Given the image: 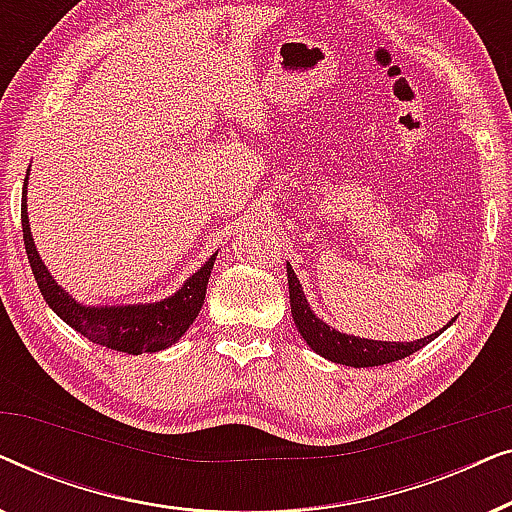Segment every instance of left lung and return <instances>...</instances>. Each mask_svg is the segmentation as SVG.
Instances as JSON below:
<instances>
[{
	"mask_svg": "<svg viewBox=\"0 0 512 512\" xmlns=\"http://www.w3.org/2000/svg\"><path fill=\"white\" fill-rule=\"evenodd\" d=\"M286 272H289L291 314H293V321H296L298 333L303 335L305 342L314 349V352L321 354L328 361L342 363V366H354V368L384 366V363L405 359V356L415 354L417 349L429 345L433 338H438L440 335L438 331L415 342H382V340H366V338H354V335L338 333L335 328L324 324L319 317H314V312L310 310V305H307L305 300L303 286H300L296 272L291 270V265H286Z\"/></svg>",
	"mask_w": 512,
	"mask_h": 512,
	"instance_id": "8db88e82",
	"label": "left lung"
}]
</instances>
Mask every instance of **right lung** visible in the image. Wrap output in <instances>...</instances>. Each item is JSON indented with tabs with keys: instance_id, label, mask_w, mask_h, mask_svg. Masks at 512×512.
<instances>
[{
	"instance_id": "obj_1",
	"label": "right lung",
	"mask_w": 512,
	"mask_h": 512,
	"mask_svg": "<svg viewBox=\"0 0 512 512\" xmlns=\"http://www.w3.org/2000/svg\"><path fill=\"white\" fill-rule=\"evenodd\" d=\"M20 221H23L25 251L41 296L62 321H67L74 331L97 345L125 354L160 352V349L174 345L188 331L205 303L207 282L216 254L193 277H188L186 284L172 298L160 300V303L125 307H86L76 303L69 293L60 289L34 249L30 219H27V191H23V200H20Z\"/></svg>"
}]
</instances>
